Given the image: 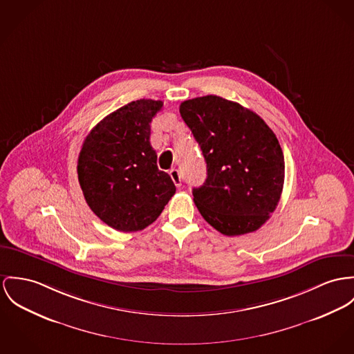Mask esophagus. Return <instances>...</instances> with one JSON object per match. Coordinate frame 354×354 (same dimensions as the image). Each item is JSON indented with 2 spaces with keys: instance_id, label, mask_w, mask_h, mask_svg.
<instances>
[{
  "instance_id": "34e87169",
  "label": "esophagus",
  "mask_w": 354,
  "mask_h": 354,
  "mask_svg": "<svg viewBox=\"0 0 354 354\" xmlns=\"http://www.w3.org/2000/svg\"><path fill=\"white\" fill-rule=\"evenodd\" d=\"M169 176H171V179L174 180V183H175V186H180L182 185V178H180V172L176 169V168H172V169H169Z\"/></svg>"
}]
</instances>
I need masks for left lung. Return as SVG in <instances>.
<instances>
[{
  "label": "left lung",
  "mask_w": 354,
  "mask_h": 354,
  "mask_svg": "<svg viewBox=\"0 0 354 354\" xmlns=\"http://www.w3.org/2000/svg\"><path fill=\"white\" fill-rule=\"evenodd\" d=\"M180 115L207 164L194 202L225 236L257 230L274 212L284 185V156L272 129L254 111L217 95L180 104Z\"/></svg>",
  "instance_id": "8db88e82"
}]
</instances>
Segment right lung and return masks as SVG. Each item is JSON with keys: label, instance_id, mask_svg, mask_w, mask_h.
<instances>
[{"label": "right lung", "instance_id": "add662e5", "mask_svg": "<svg viewBox=\"0 0 354 354\" xmlns=\"http://www.w3.org/2000/svg\"><path fill=\"white\" fill-rule=\"evenodd\" d=\"M162 106V101H133L98 122L82 145L77 168L84 199L115 230H142L176 191L158 168L149 141L151 121Z\"/></svg>", "mask_w": 354, "mask_h": 354}]
</instances>
